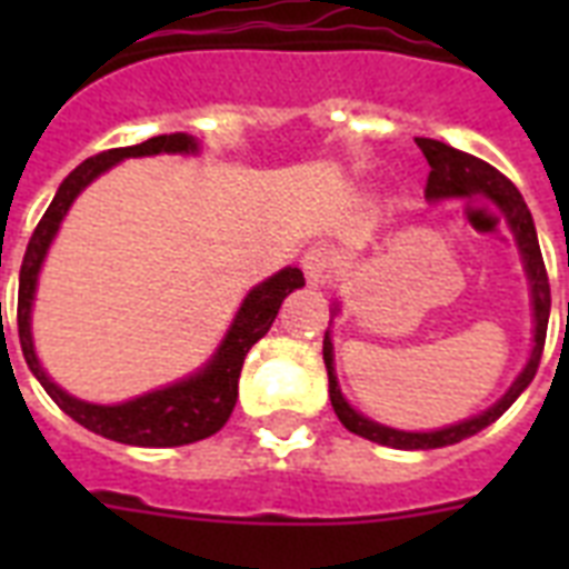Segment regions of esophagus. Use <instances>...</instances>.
Returning <instances> with one entry per match:
<instances>
[{
	"label": "esophagus",
	"instance_id": "esophagus-1",
	"mask_svg": "<svg viewBox=\"0 0 569 569\" xmlns=\"http://www.w3.org/2000/svg\"><path fill=\"white\" fill-rule=\"evenodd\" d=\"M303 274L310 283H328L330 271L337 266V257H333V250L325 248V244H316V248L303 250Z\"/></svg>",
	"mask_w": 569,
	"mask_h": 569
}]
</instances>
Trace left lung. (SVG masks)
<instances>
[{"label": "left lung", "instance_id": "left-lung-1", "mask_svg": "<svg viewBox=\"0 0 569 569\" xmlns=\"http://www.w3.org/2000/svg\"><path fill=\"white\" fill-rule=\"evenodd\" d=\"M416 144L425 153L428 164H431V173H428V182H425V194L431 200H440V197H469V194H485L490 197L493 203H499V209L505 212L511 230L517 232V244L522 250V259H526V274L531 280V301H535V348H531L529 366L522 369V375L513 380V387L502 396V401H496L490 410H485L481 416H472L467 422L449 425L442 431H428V433H413V431H396V428H387V425H378L372 419H366L348 405L342 392H339L337 372H333V346H330V337H325V366H328V380H330V405L337 410L339 422L346 425L351 433H360L366 440L380 442V446H392V449H442V446H455V442L467 440L472 433H478L481 428H487L490 422H496L499 416L508 410V407L520 398V392L531 383L535 372L540 366V355H543V342H547V325H549V277L547 266H543V257H540L538 232H535V221H531V212L522 194L513 189V182L499 173L493 164L481 162L476 156L463 153V150H455V147L442 144V141H433V138H416Z\"/></svg>", "mask_w": 569, "mask_h": 569}]
</instances>
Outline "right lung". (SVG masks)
<instances>
[{"label": "right lung", "mask_w": 569, "mask_h": 569, "mask_svg": "<svg viewBox=\"0 0 569 569\" xmlns=\"http://www.w3.org/2000/svg\"><path fill=\"white\" fill-rule=\"evenodd\" d=\"M191 150H197L194 138L186 136V132H173V136L147 138L144 144L118 147V150H106V153L84 159L58 186L56 197H52V203H49V209L38 221L34 232H31L29 248H26V257H22L20 292H17V330H20V348L26 363L34 372V378L40 380V387L47 389L49 398L70 419L84 425L88 431L109 437L114 442H127V446L164 449V446H186V442L206 440L214 431H221L223 422L230 419L232 407H236V398H239V375L250 346H257L259 339L266 337L286 295L303 286L301 268H283L274 277H268L266 283H259L244 298L239 316H236L232 328L227 330V337L218 348V355L209 360L203 372L191 375V378L180 380L173 387L132 398L127 405H88V401L67 396L64 389H58L47 378V372L40 369L38 357H34V346H31V298H34V283H38L40 262L47 257L49 241L58 232V223L67 214L76 194L120 159L156 153H191Z\"/></svg>", "instance_id": "1"}]
</instances>
